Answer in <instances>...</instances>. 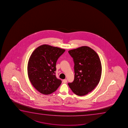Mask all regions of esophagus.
<instances>
[{
  "instance_id": "34e87169",
  "label": "esophagus",
  "mask_w": 128,
  "mask_h": 128,
  "mask_svg": "<svg viewBox=\"0 0 128 128\" xmlns=\"http://www.w3.org/2000/svg\"><path fill=\"white\" fill-rule=\"evenodd\" d=\"M62 81H63V82L64 83H66L67 82V80L66 79H64V80H63Z\"/></svg>"
}]
</instances>
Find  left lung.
<instances>
[{"instance_id":"obj_1","label":"left lung","mask_w":128,"mask_h":128,"mask_svg":"<svg viewBox=\"0 0 128 128\" xmlns=\"http://www.w3.org/2000/svg\"><path fill=\"white\" fill-rule=\"evenodd\" d=\"M68 52L74 59L75 72L74 81L68 85L75 94L84 96L92 91L100 82L102 72L100 58L95 51L86 46Z\"/></svg>"}]
</instances>
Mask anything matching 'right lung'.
Masks as SVG:
<instances>
[{"label": "right lung", "mask_w": 128, "mask_h": 128, "mask_svg": "<svg viewBox=\"0 0 128 128\" xmlns=\"http://www.w3.org/2000/svg\"><path fill=\"white\" fill-rule=\"evenodd\" d=\"M65 50L48 44L33 51L28 64V74L34 87L41 94H51L58 89L62 81L56 76V63Z\"/></svg>", "instance_id": "obj_1"}]
</instances>
